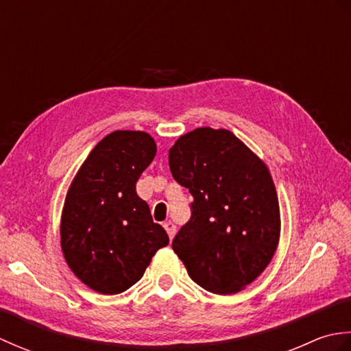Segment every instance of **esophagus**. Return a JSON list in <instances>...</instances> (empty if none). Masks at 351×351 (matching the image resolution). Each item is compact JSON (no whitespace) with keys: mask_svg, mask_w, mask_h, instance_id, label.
I'll list each match as a JSON object with an SVG mask.
<instances>
[{"mask_svg":"<svg viewBox=\"0 0 351 351\" xmlns=\"http://www.w3.org/2000/svg\"><path fill=\"white\" fill-rule=\"evenodd\" d=\"M162 226H164V229H166V232H167L169 238L171 240V238H173L175 234H176V226L171 221H166Z\"/></svg>","mask_w":351,"mask_h":351,"instance_id":"34e87169","label":"esophagus"}]
</instances>
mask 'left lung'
Listing matches in <instances>:
<instances>
[{
    "instance_id": "left-lung-1",
    "label": "left lung",
    "mask_w": 351,
    "mask_h": 351,
    "mask_svg": "<svg viewBox=\"0 0 351 351\" xmlns=\"http://www.w3.org/2000/svg\"><path fill=\"white\" fill-rule=\"evenodd\" d=\"M169 166L193 196L191 219L176 234L173 252L204 289H244L279 244L280 210L270 170L232 132L210 126L178 138Z\"/></svg>"
}]
</instances>
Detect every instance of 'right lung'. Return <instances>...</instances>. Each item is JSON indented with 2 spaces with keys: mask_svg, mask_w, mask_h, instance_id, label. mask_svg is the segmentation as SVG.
<instances>
[{
  "mask_svg": "<svg viewBox=\"0 0 351 351\" xmlns=\"http://www.w3.org/2000/svg\"><path fill=\"white\" fill-rule=\"evenodd\" d=\"M156 154L143 131L104 137L71 182L60 223L62 252L77 278L101 294H119L145 274L169 237L154 223L136 184Z\"/></svg>",
  "mask_w": 351,
  "mask_h": 351,
  "instance_id": "obj_1",
  "label": "right lung"
}]
</instances>
